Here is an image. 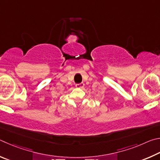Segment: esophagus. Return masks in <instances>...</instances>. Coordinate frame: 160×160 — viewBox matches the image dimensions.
<instances>
[{
	"instance_id": "34e87169",
	"label": "esophagus",
	"mask_w": 160,
	"mask_h": 160,
	"mask_svg": "<svg viewBox=\"0 0 160 160\" xmlns=\"http://www.w3.org/2000/svg\"><path fill=\"white\" fill-rule=\"evenodd\" d=\"M83 86H84V83H83V82L80 83H78V84L76 85V87H77V88H83Z\"/></svg>"
}]
</instances>
